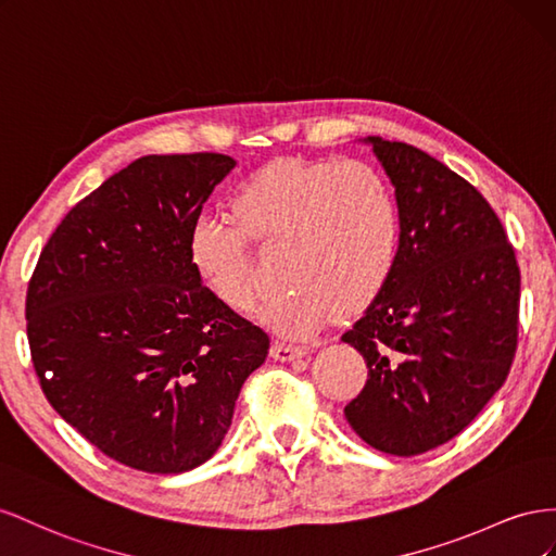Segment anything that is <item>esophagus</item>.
Masks as SVG:
<instances>
[{
  "label": "esophagus",
  "mask_w": 556,
  "mask_h": 556,
  "mask_svg": "<svg viewBox=\"0 0 556 556\" xmlns=\"http://www.w3.org/2000/svg\"><path fill=\"white\" fill-rule=\"evenodd\" d=\"M269 354H273V358H277V361H293V358H303L307 354V349L277 340L273 344V349H269Z\"/></svg>",
  "instance_id": "34e87169"
}]
</instances>
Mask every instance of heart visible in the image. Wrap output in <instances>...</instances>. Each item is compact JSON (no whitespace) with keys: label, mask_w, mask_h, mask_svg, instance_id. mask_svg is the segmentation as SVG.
<instances>
[{"label":"heart","mask_w":556,"mask_h":556,"mask_svg":"<svg viewBox=\"0 0 556 556\" xmlns=\"http://www.w3.org/2000/svg\"><path fill=\"white\" fill-rule=\"evenodd\" d=\"M240 224L200 216L188 232V261L218 303L247 312L258 298L251 240L283 247L291 287L261 307V321L287 338H307L340 309L354 314L382 295L399 261L401 210L372 165L277 161L237 188Z\"/></svg>","instance_id":"obj_1"}]
</instances>
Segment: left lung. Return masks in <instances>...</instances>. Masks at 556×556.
<instances>
[{
  "label": "left lung",
  "instance_id": "8db88e82",
  "mask_svg": "<svg viewBox=\"0 0 556 556\" xmlns=\"http://www.w3.org/2000/svg\"><path fill=\"white\" fill-rule=\"evenodd\" d=\"M366 141L395 186L401 247L387 289L342 336L368 366L344 417L370 447L417 456L462 433L503 387L521 277L478 188L417 147Z\"/></svg>",
  "mask_w": 556,
  "mask_h": 556
}]
</instances>
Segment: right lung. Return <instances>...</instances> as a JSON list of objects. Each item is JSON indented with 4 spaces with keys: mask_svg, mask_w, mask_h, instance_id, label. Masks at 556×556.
<instances>
[{
    "mask_svg": "<svg viewBox=\"0 0 556 556\" xmlns=\"http://www.w3.org/2000/svg\"><path fill=\"white\" fill-rule=\"evenodd\" d=\"M224 153L137 157L76 202L27 283V342L46 399L114 462L186 472L212 458L267 332L202 287L188 232Z\"/></svg>",
    "mask_w": 556,
    "mask_h": 556,
    "instance_id": "add662e5",
    "label": "right lung"
}]
</instances>
